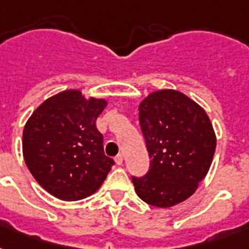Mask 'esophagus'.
I'll use <instances>...</instances> for the list:
<instances>
[{
	"label": "esophagus",
	"mask_w": 249,
	"mask_h": 249,
	"mask_svg": "<svg viewBox=\"0 0 249 249\" xmlns=\"http://www.w3.org/2000/svg\"><path fill=\"white\" fill-rule=\"evenodd\" d=\"M115 161H116L117 165H121V164H123V155H121V154H119V155L115 158Z\"/></svg>",
	"instance_id": "1"
}]
</instances>
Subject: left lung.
I'll list each match as a JSON object with an SVG mask.
<instances>
[{
    "instance_id": "1",
    "label": "left lung",
    "mask_w": 249,
    "mask_h": 249,
    "mask_svg": "<svg viewBox=\"0 0 249 249\" xmlns=\"http://www.w3.org/2000/svg\"><path fill=\"white\" fill-rule=\"evenodd\" d=\"M140 125L150 169L132 177L137 195L168 208L195 193L212 164L216 136L200 106L176 90H159L140 105Z\"/></svg>"
}]
</instances>
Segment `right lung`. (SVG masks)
<instances>
[{
	"label": "right lung",
	"instance_id": "1",
	"mask_svg": "<svg viewBox=\"0 0 249 249\" xmlns=\"http://www.w3.org/2000/svg\"><path fill=\"white\" fill-rule=\"evenodd\" d=\"M106 101L85 99L79 90L49 98L32 113L23 132L29 172L60 200H80L97 191L111 166L95 120Z\"/></svg>",
	"mask_w": 249,
	"mask_h": 249
}]
</instances>
